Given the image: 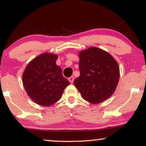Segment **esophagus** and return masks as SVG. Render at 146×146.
Listing matches in <instances>:
<instances>
[{"label": "esophagus", "mask_w": 146, "mask_h": 146, "mask_svg": "<svg viewBox=\"0 0 146 146\" xmlns=\"http://www.w3.org/2000/svg\"><path fill=\"white\" fill-rule=\"evenodd\" d=\"M68 80L70 82L71 84H72L74 82V76H71L70 77L68 78Z\"/></svg>", "instance_id": "esophagus-1"}]
</instances>
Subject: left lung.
<instances>
[{
	"mask_svg": "<svg viewBox=\"0 0 146 146\" xmlns=\"http://www.w3.org/2000/svg\"><path fill=\"white\" fill-rule=\"evenodd\" d=\"M80 75L74 81L85 100L92 104L105 101L114 92L119 78L117 62L108 52L90 47L79 53Z\"/></svg>",
	"mask_w": 146,
	"mask_h": 146,
	"instance_id": "left-lung-1",
	"label": "left lung"
}]
</instances>
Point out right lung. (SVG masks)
<instances>
[{"mask_svg": "<svg viewBox=\"0 0 146 146\" xmlns=\"http://www.w3.org/2000/svg\"><path fill=\"white\" fill-rule=\"evenodd\" d=\"M56 54L43 53L33 59L23 75L24 87L28 95L38 104L49 106L61 98L69 81L56 65Z\"/></svg>", "mask_w": 146, "mask_h": 146, "instance_id": "add662e5", "label": "right lung"}]
</instances>
